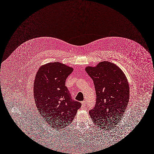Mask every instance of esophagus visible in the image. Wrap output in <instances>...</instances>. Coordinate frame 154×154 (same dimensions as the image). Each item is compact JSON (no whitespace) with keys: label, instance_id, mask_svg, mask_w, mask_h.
<instances>
[{"label":"esophagus","instance_id":"obj_1","mask_svg":"<svg viewBox=\"0 0 154 154\" xmlns=\"http://www.w3.org/2000/svg\"><path fill=\"white\" fill-rule=\"evenodd\" d=\"M81 103H82V107H86V101H82Z\"/></svg>","mask_w":154,"mask_h":154}]
</instances>
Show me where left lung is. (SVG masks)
Listing matches in <instances>:
<instances>
[{
	"label": "left lung",
	"instance_id": "obj_1",
	"mask_svg": "<svg viewBox=\"0 0 154 154\" xmlns=\"http://www.w3.org/2000/svg\"><path fill=\"white\" fill-rule=\"evenodd\" d=\"M85 70L93 81L97 97L96 105L89 112L91 118L98 127L109 130L121 120L126 109L130 96L127 79L121 69L108 61Z\"/></svg>",
	"mask_w": 154,
	"mask_h": 154
}]
</instances>
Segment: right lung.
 I'll list each match as a JSON object with an SVG mask.
<instances>
[{"label": "right lung", "mask_w": 154, "mask_h": 154, "mask_svg": "<svg viewBox=\"0 0 154 154\" xmlns=\"http://www.w3.org/2000/svg\"><path fill=\"white\" fill-rule=\"evenodd\" d=\"M73 69L57 62L48 63L37 71L33 85L34 98L38 112L56 129L68 126L81 103L72 98L65 81Z\"/></svg>", "instance_id": "1"}]
</instances>
